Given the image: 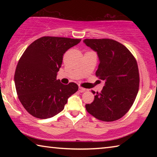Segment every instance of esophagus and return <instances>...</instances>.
Segmentation results:
<instances>
[{"label": "esophagus", "instance_id": "obj_1", "mask_svg": "<svg viewBox=\"0 0 157 157\" xmlns=\"http://www.w3.org/2000/svg\"><path fill=\"white\" fill-rule=\"evenodd\" d=\"M78 91L80 92V93H83L85 91H86V89L83 88V87H81V86H79V89H78Z\"/></svg>", "mask_w": 157, "mask_h": 157}]
</instances>
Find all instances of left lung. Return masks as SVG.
Wrapping results in <instances>:
<instances>
[{"instance_id": "left-lung-1", "label": "left lung", "mask_w": 157, "mask_h": 157, "mask_svg": "<svg viewBox=\"0 0 157 157\" xmlns=\"http://www.w3.org/2000/svg\"><path fill=\"white\" fill-rule=\"evenodd\" d=\"M84 42L97 52L100 63L95 75L105 82L93 102L85 106L86 109L102 121L118 120L131 108L139 91L136 60L124 45L113 39H86Z\"/></svg>"}]
</instances>
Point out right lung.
<instances>
[{"instance_id":"right-lung-1","label":"right lung","mask_w":157,"mask_h":157,"mask_svg":"<svg viewBox=\"0 0 157 157\" xmlns=\"http://www.w3.org/2000/svg\"><path fill=\"white\" fill-rule=\"evenodd\" d=\"M81 39L43 36L33 42L21 57L14 74L18 98L34 117L46 119L61 112L68 98L78 90V84L67 85L57 79L63 55Z\"/></svg>"}]
</instances>
